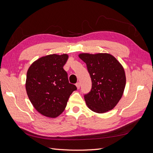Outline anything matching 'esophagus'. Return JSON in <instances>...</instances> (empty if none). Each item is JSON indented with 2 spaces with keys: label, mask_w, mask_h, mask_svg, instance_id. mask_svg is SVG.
I'll return each instance as SVG.
<instances>
[{
  "label": "esophagus",
  "mask_w": 153,
  "mask_h": 153,
  "mask_svg": "<svg viewBox=\"0 0 153 153\" xmlns=\"http://www.w3.org/2000/svg\"><path fill=\"white\" fill-rule=\"evenodd\" d=\"M75 85H76V86L78 89H80V82H77Z\"/></svg>",
  "instance_id": "esophagus-1"
}]
</instances>
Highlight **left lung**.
<instances>
[{"label": "left lung", "instance_id": "1", "mask_svg": "<svg viewBox=\"0 0 153 153\" xmlns=\"http://www.w3.org/2000/svg\"><path fill=\"white\" fill-rule=\"evenodd\" d=\"M78 57L86 64L92 80V89L84 96L88 108L98 114L113 109L121 99L126 85L121 64L106 53H82Z\"/></svg>", "mask_w": 153, "mask_h": 153}]
</instances>
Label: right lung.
I'll return each mask as SVG.
<instances>
[{
	"label": "right lung",
	"instance_id": "right-lung-1",
	"mask_svg": "<svg viewBox=\"0 0 153 153\" xmlns=\"http://www.w3.org/2000/svg\"><path fill=\"white\" fill-rule=\"evenodd\" d=\"M68 55L50 54L36 60L27 73L25 89L31 103L39 113L55 118L65 109L76 87L69 84L63 69Z\"/></svg>",
	"mask_w": 153,
	"mask_h": 153
}]
</instances>
